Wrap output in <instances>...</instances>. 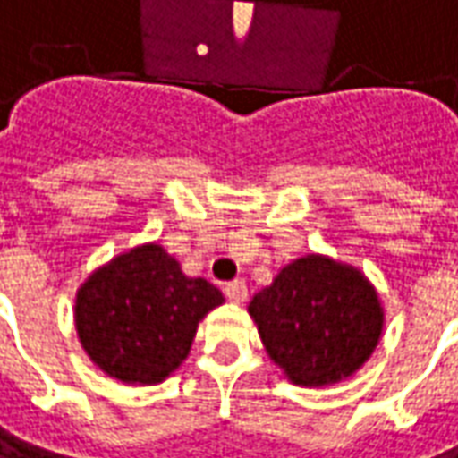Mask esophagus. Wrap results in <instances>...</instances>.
<instances>
[{
  "instance_id": "esophagus-1",
  "label": "esophagus",
  "mask_w": 458,
  "mask_h": 458,
  "mask_svg": "<svg viewBox=\"0 0 458 458\" xmlns=\"http://www.w3.org/2000/svg\"><path fill=\"white\" fill-rule=\"evenodd\" d=\"M224 292L229 296V301H234V304H242V301H247L249 289L247 284L242 282V279H234V282H229L224 286Z\"/></svg>"
}]
</instances>
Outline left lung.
<instances>
[{
	"label": "left lung",
	"mask_w": 458,
	"mask_h": 458,
	"mask_svg": "<svg viewBox=\"0 0 458 458\" xmlns=\"http://www.w3.org/2000/svg\"><path fill=\"white\" fill-rule=\"evenodd\" d=\"M249 314L271 361L309 389L352 377L384 331V309L371 282L321 254L286 264L254 294Z\"/></svg>",
	"instance_id": "1"
}]
</instances>
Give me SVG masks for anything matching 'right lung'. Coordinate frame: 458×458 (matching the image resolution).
Wrapping results in <instances>:
<instances>
[{
	"instance_id": "1",
	"label": "right lung",
	"mask_w": 458,
	"mask_h": 458,
	"mask_svg": "<svg viewBox=\"0 0 458 458\" xmlns=\"http://www.w3.org/2000/svg\"><path fill=\"white\" fill-rule=\"evenodd\" d=\"M222 292L187 276L159 244H141L91 271L74 301L81 349L104 374L151 386L189 356L199 321Z\"/></svg>"
}]
</instances>
